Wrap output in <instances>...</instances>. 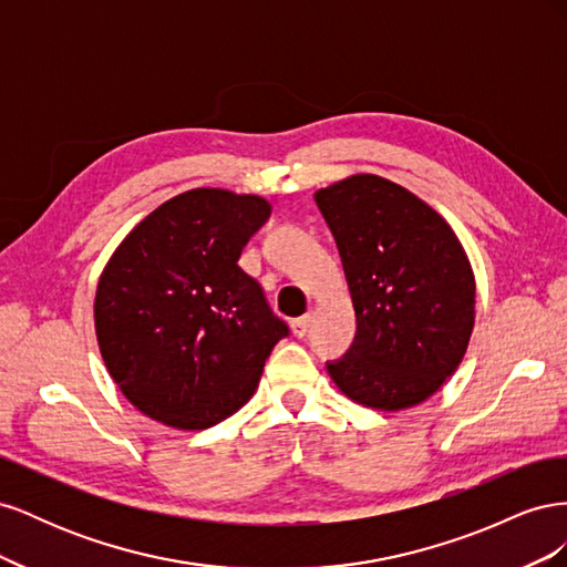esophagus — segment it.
<instances>
[{"mask_svg":"<svg viewBox=\"0 0 567 567\" xmlns=\"http://www.w3.org/2000/svg\"><path fill=\"white\" fill-rule=\"evenodd\" d=\"M310 321H312V312H307V315H302V317L290 321V329H293V333H296L298 338H305L307 331H310Z\"/></svg>","mask_w":567,"mask_h":567,"instance_id":"obj_1","label":"esophagus"}]
</instances>
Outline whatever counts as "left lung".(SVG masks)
I'll use <instances>...</instances> for the list:
<instances>
[{
    "instance_id": "left-lung-1",
    "label": "left lung",
    "mask_w": 567,
    "mask_h": 567,
    "mask_svg": "<svg viewBox=\"0 0 567 567\" xmlns=\"http://www.w3.org/2000/svg\"><path fill=\"white\" fill-rule=\"evenodd\" d=\"M340 252L357 317L350 350L326 362L350 400L383 411L421 404L466 354L475 279L431 205L379 175L315 194Z\"/></svg>"
}]
</instances>
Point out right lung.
<instances>
[{"instance_id":"add662e5","label":"right lung","mask_w":567,"mask_h":567,"mask_svg":"<svg viewBox=\"0 0 567 567\" xmlns=\"http://www.w3.org/2000/svg\"><path fill=\"white\" fill-rule=\"evenodd\" d=\"M260 196L192 188L117 246L94 300L99 350L125 398L165 425L200 431L257 388L288 326L238 267L269 219Z\"/></svg>"}]
</instances>
